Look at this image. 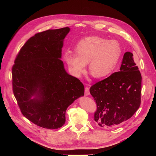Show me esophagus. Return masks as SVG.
<instances>
[{"mask_svg":"<svg viewBox=\"0 0 156 156\" xmlns=\"http://www.w3.org/2000/svg\"><path fill=\"white\" fill-rule=\"evenodd\" d=\"M85 95L86 96H88L90 95V91H89V88L88 87H85Z\"/></svg>","mask_w":156,"mask_h":156,"instance_id":"esophagus-1","label":"esophagus"}]
</instances>
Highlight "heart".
I'll return each mask as SVG.
<instances>
[{
	"label": "heart",
	"mask_w": 156,
	"mask_h": 156,
	"mask_svg": "<svg viewBox=\"0 0 156 156\" xmlns=\"http://www.w3.org/2000/svg\"><path fill=\"white\" fill-rule=\"evenodd\" d=\"M76 53L66 52L64 59L72 75L80 78L89 71L95 78L107 77L115 69L121 55L118 41L108 40L99 36H89L80 40L75 46Z\"/></svg>",
	"instance_id": "1"
}]
</instances>
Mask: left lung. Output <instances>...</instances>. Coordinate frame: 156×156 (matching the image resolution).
Masks as SVG:
<instances>
[{"instance_id": "1", "label": "left lung", "mask_w": 156, "mask_h": 156, "mask_svg": "<svg viewBox=\"0 0 156 156\" xmlns=\"http://www.w3.org/2000/svg\"><path fill=\"white\" fill-rule=\"evenodd\" d=\"M133 56L132 52H125L120 71L90 88L97 106L94 120L101 127L117 126L129 119L140 107L142 76Z\"/></svg>"}]
</instances>
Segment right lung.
Returning a JSON list of instances; mask_svg holds the SVG:
<instances>
[{"instance_id": "1", "label": "right lung", "mask_w": 156, "mask_h": 156, "mask_svg": "<svg viewBox=\"0 0 156 156\" xmlns=\"http://www.w3.org/2000/svg\"><path fill=\"white\" fill-rule=\"evenodd\" d=\"M69 27L38 33L24 44L12 69L14 97L23 115L36 125L57 129L66 111L83 96V83L66 72L61 61Z\"/></svg>"}]
</instances>
